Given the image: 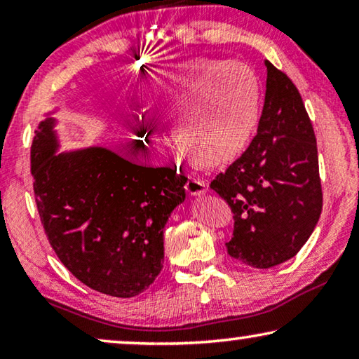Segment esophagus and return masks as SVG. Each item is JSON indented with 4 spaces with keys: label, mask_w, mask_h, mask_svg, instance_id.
<instances>
[{
    "label": "esophagus",
    "mask_w": 359,
    "mask_h": 359,
    "mask_svg": "<svg viewBox=\"0 0 359 359\" xmlns=\"http://www.w3.org/2000/svg\"><path fill=\"white\" fill-rule=\"evenodd\" d=\"M185 189H187V191H189V195H191V196H201L208 191V182L190 177L189 180H187Z\"/></svg>",
    "instance_id": "1"
}]
</instances>
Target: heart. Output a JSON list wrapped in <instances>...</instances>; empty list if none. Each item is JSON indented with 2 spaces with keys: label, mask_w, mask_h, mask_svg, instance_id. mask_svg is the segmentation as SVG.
Returning <instances> with one entry per match:
<instances>
[{
  "label": "heart",
  "mask_w": 359,
  "mask_h": 359,
  "mask_svg": "<svg viewBox=\"0 0 359 359\" xmlns=\"http://www.w3.org/2000/svg\"><path fill=\"white\" fill-rule=\"evenodd\" d=\"M156 114H175L179 144L205 164H223L241 153L259 117V84L239 62L191 60L170 72L153 97ZM141 133L154 148L163 136L153 120L144 118Z\"/></svg>",
  "instance_id": "1"
}]
</instances>
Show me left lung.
Masks as SVG:
<instances>
[{
	"label": "left lung",
	"mask_w": 359,
	"mask_h": 359,
	"mask_svg": "<svg viewBox=\"0 0 359 359\" xmlns=\"http://www.w3.org/2000/svg\"><path fill=\"white\" fill-rule=\"evenodd\" d=\"M265 67V102L255 138L210 185L234 213L228 254L252 269H271L292 259L322 211L309 115L292 81L270 62Z\"/></svg>",
	"instance_id": "obj_1"
}]
</instances>
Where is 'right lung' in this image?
Segmentation results:
<instances>
[{
	"label": "right lung",
	"mask_w": 359,
	"mask_h": 359,
	"mask_svg": "<svg viewBox=\"0 0 359 359\" xmlns=\"http://www.w3.org/2000/svg\"><path fill=\"white\" fill-rule=\"evenodd\" d=\"M57 120L30 148L35 203L60 262L90 290L133 297L164 264V226L185 200L177 168H146L104 146L58 153Z\"/></svg>",
	"instance_id": "right-lung-1"
}]
</instances>
